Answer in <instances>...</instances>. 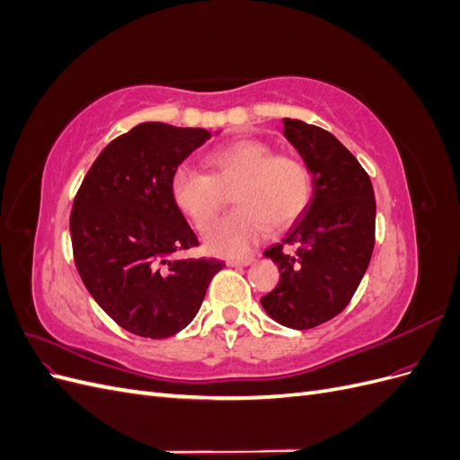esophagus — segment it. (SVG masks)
Listing matches in <instances>:
<instances>
[{"label": "esophagus", "mask_w": 460, "mask_h": 460, "mask_svg": "<svg viewBox=\"0 0 460 460\" xmlns=\"http://www.w3.org/2000/svg\"><path fill=\"white\" fill-rule=\"evenodd\" d=\"M228 267H247L253 262V257H242V259H228Z\"/></svg>", "instance_id": "esophagus-1"}]
</instances>
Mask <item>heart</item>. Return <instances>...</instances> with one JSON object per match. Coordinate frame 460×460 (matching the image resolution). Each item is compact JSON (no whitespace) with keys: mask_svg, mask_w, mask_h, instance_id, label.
I'll return each mask as SVG.
<instances>
[{"mask_svg":"<svg viewBox=\"0 0 460 460\" xmlns=\"http://www.w3.org/2000/svg\"><path fill=\"white\" fill-rule=\"evenodd\" d=\"M208 174L180 164L171 178L176 207L198 230H205L226 203V191L238 205L205 234L211 253L238 257L249 252L270 222L286 228L296 222L313 196V174L299 157L274 153L261 140H235L205 157Z\"/></svg>","mask_w":460,"mask_h":460,"instance_id":"1","label":"heart"}]
</instances>
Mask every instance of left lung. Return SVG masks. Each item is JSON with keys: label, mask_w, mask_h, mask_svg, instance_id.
I'll list each match as a JSON object with an SVG mask.
<instances>
[{"label": "left lung", "mask_w": 460, "mask_h": 460, "mask_svg": "<svg viewBox=\"0 0 460 460\" xmlns=\"http://www.w3.org/2000/svg\"><path fill=\"white\" fill-rule=\"evenodd\" d=\"M284 136L313 172V199L282 243L264 252L280 282L261 297L282 326L309 330L338 316L357 291L374 249L376 199L367 171L336 136L284 119ZM286 244L296 252L284 254Z\"/></svg>", "instance_id": "left-lung-1"}]
</instances>
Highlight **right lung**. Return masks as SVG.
<instances>
[{
    "instance_id": "1",
    "label": "right lung",
    "mask_w": 460,
    "mask_h": 460,
    "mask_svg": "<svg viewBox=\"0 0 460 460\" xmlns=\"http://www.w3.org/2000/svg\"><path fill=\"white\" fill-rule=\"evenodd\" d=\"M211 134L142 122L115 137L82 180L71 211L76 270L90 296L136 336L161 340L198 314L218 259H182L198 247L171 178Z\"/></svg>"
}]
</instances>
